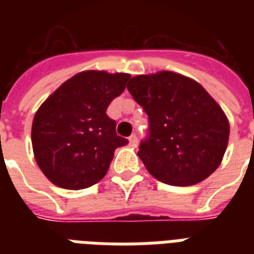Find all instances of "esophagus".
<instances>
[{"label": "esophagus", "mask_w": 254, "mask_h": 254, "mask_svg": "<svg viewBox=\"0 0 254 254\" xmlns=\"http://www.w3.org/2000/svg\"><path fill=\"white\" fill-rule=\"evenodd\" d=\"M137 142H138V138H137V135L131 134L130 137H129V143H130L131 146H135V145H137Z\"/></svg>", "instance_id": "1"}]
</instances>
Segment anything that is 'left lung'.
Instances as JSON below:
<instances>
[{
	"label": "left lung",
	"mask_w": 254,
	"mask_h": 254,
	"mask_svg": "<svg viewBox=\"0 0 254 254\" xmlns=\"http://www.w3.org/2000/svg\"><path fill=\"white\" fill-rule=\"evenodd\" d=\"M127 91L149 116V138L137 154L155 179L185 187L219 167L228 146L229 123L197 81L159 71L131 77Z\"/></svg>",
	"instance_id": "8db88e82"
}]
</instances>
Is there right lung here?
I'll list each match as a JSON object with an SVG mask.
<instances>
[{"mask_svg": "<svg viewBox=\"0 0 254 254\" xmlns=\"http://www.w3.org/2000/svg\"><path fill=\"white\" fill-rule=\"evenodd\" d=\"M129 73L83 71L45 100L31 127L34 158L58 187L83 190L107 174L115 150L127 138L116 133L107 108L125 89Z\"/></svg>", "mask_w": 254, "mask_h": 254, "instance_id": "1", "label": "right lung"}]
</instances>
